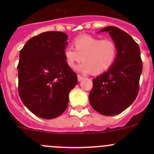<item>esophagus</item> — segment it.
<instances>
[{
  "label": "esophagus",
  "instance_id": "1",
  "mask_svg": "<svg viewBox=\"0 0 154 154\" xmlns=\"http://www.w3.org/2000/svg\"><path fill=\"white\" fill-rule=\"evenodd\" d=\"M83 78H84V77H82V76H80V75H77V80H78V81H81V80H83Z\"/></svg>",
  "mask_w": 154,
  "mask_h": 154
}]
</instances>
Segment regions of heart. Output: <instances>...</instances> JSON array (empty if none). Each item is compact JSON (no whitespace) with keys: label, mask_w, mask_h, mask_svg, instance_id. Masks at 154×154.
Instances as JSON below:
<instances>
[{"label":"heart","mask_w":154,"mask_h":154,"mask_svg":"<svg viewBox=\"0 0 154 154\" xmlns=\"http://www.w3.org/2000/svg\"><path fill=\"white\" fill-rule=\"evenodd\" d=\"M74 48L64 49V57L68 67L74 68L83 60L77 70L83 74H102L108 71L116 62L118 48L111 38H101L90 35H81L73 41Z\"/></svg>","instance_id":"1"}]
</instances>
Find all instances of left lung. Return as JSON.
Returning <instances> with one entry per match:
<instances>
[{"label":"left lung","instance_id":"1","mask_svg":"<svg viewBox=\"0 0 154 154\" xmlns=\"http://www.w3.org/2000/svg\"><path fill=\"white\" fill-rule=\"evenodd\" d=\"M106 31L117 45V58L108 71L93 79L88 98L94 110L103 116H111L123 112L136 100L142 61L139 45L128 33L112 26L99 32Z\"/></svg>","mask_w":154,"mask_h":154}]
</instances>
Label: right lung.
Returning a JSON list of instances; mask_svg holds the SVG:
<instances>
[{
	"mask_svg": "<svg viewBox=\"0 0 154 154\" xmlns=\"http://www.w3.org/2000/svg\"><path fill=\"white\" fill-rule=\"evenodd\" d=\"M68 35L48 31L27 42L20 51L18 94L24 106L38 117L52 119L63 114L77 75L66 64Z\"/></svg>",
	"mask_w": 154,
	"mask_h": 154,
	"instance_id": "1",
	"label": "right lung"
}]
</instances>
